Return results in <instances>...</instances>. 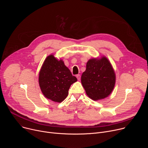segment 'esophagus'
Returning a JSON list of instances; mask_svg holds the SVG:
<instances>
[{
    "mask_svg": "<svg viewBox=\"0 0 148 148\" xmlns=\"http://www.w3.org/2000/svg\"><path fill=\"white\" fill-rule=\"evenodd\" d=\"M76 77H77V78L78 80H79L80 78H81V75H80V74H77V75H76Z\"/></svg>",
    "mask_w": 148,
    "mask_h": 148,
    "instance_id": "34e87169",
    "label": "esophagus"
}]
</instances>
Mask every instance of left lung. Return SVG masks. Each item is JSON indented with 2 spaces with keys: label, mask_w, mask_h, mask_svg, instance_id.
Segmentation results:
<instances>
[{
  "label": "left lung",
  "mask_w": 148,
  "mask_h": 148,
  "mask_svg": "<svg viewBox=\"0 0 148 148\" xmlns=\"http://www.w3.org/2000/svg\"><path fill=\"white\" fill-rule=\"evenodd\" d=\"M115 79L111 64L103 56L88 61L86 70L81 75V84L88 97L97 101L110 95L115 86Z\"/></svg>",
  "instance_id": "8db88e82"
}]
</instances>
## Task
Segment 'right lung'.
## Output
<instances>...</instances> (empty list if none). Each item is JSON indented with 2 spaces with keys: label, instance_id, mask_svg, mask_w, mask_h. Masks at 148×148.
Listing matches in <instances>:
<instances>
[{
  "label": "right lung",
  "instance_id": "right-lung-1",
  "mask_svg": "<svg viewBox=\"0 0 148 148\" xmlns=\"http://www.w3.org/2000/svg\"><path fill=\"white\" fill-rule=\"evenodd\" d=\"M77 81L63 61L58 60L53 54L46 58L39 73L38 82L42 93L54 102L64 101L71 85Z\"/></svg>",
  "mask_w": 148,
  "mask_h": 148
}]
</instances>
